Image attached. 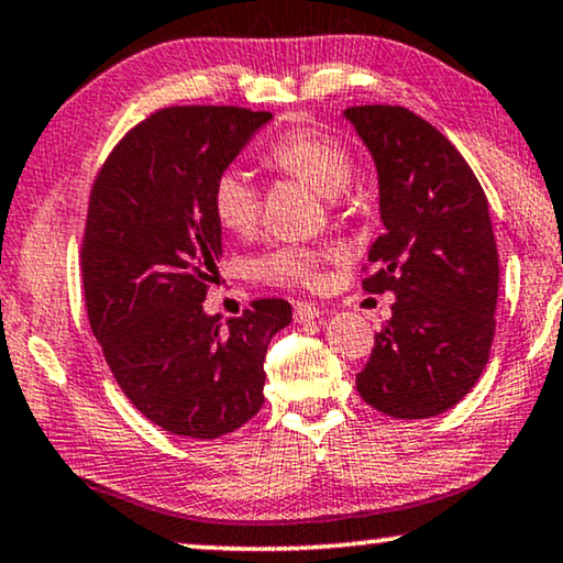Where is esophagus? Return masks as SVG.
<instances>
[{
	"mask_svg": "<svg viewBox=\"0 0 563 563\" xmlns=\"http://www.w3.org/2000/svg\"><path fill=\"white\" fill-rule=\"evenodd\" d=\"M320 314V307L312 305V301H297L295 305V322H312Z\"/></svg>",
	"mask_w": 563,
	"mask_h": 563,
	"instance_id": "esophagus-1",
	"label": "esophagus"
}]
</instances>
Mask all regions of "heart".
<instances>
[{
    "label": "heart",
    "instance_id": "1",
    "mask_svg": "<svg viewBox=\"0 0 563 563\" xmlns=\"http://www.w3.org/2000/svg\"><path fill=\"white\" fill-rule=\"evenodd\" d=\"M264 162L276 173L299 177L324 198H338L353 183V157L335 136L317 129H297L268 146ZM216 221L225 231L246 235L262 216V192L241 167H225L210 190ZM320 254L297 243H284L254 258L258 279L274 284H307L314 279Z\"/></svg>",
    "mask_w": 563,
    "mask_h": 563
}]
</instances>
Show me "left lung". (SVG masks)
Listing matches in <instances>:
<instances>
[{
	"mask_svg": "<svg viewBox=\"0 0 563 563\" xmlns=\"http://www.w3.org/2000/svg\"><path fill=\"white\" fill-rule=\"evenodd\" d=\"M378 173L383 233L365 291H394L355 386L394 419H429L460 404L485 371L498 305V246L490 210L462 154L401 106L342 111Z\"/></svg>",
	"mask_w": 563,
	"mask_h": 563,
	"instance_id": "8db88e82",
	"label": "left lung"
}]
</instances>
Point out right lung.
<instances>
[{"label": "right lung", "mask_w": 563, "mask_h": 563, "mask_svg": "<svg viewBox=\"0 0 563 563\" xmlns=\"http://www.w3.org/2000/svg\"><path fill=\"white\" fill-rule=\"evenodd\" d=\"M268 121L235 106L162 109L117 144L91 190L88 320L129 401L169 434L218 439L254 419L266 347L291 322L284 299L228 322L202 309L223 256L210 190Z\"/></svg>", "instance_id": "right-lung-1"}]
</instances>
